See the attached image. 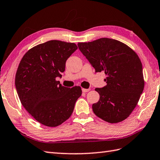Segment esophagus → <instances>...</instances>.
<instances>
[{
  "label": "esophagus",
  "mask_w": 160,
  "mask_h": 160,
  "mask_svg": "<svg viewBox=\"0 0 160 160\" xmlns=\"http://www.w3.org/2000/svg\"><path fill=\"white\" fill-rule=\"evenodd\" d=\"M82 92H87L90 91V88H82Z\"/></svg>",
  "instance_id": "1"
}]
</instances>
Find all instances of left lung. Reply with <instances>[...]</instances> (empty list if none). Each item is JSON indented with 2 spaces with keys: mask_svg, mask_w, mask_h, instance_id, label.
Returning a JSON list of instances; mask_svg holds the SVG:
<instances>
[{
  "mask_svg": "<svg viewBox=\"0 0 160 160\" xmlns=\"http://www.w3.org/2000/svg\"><path fill=\"white\" fill-rule=\"evenodd\" d=\"M79 50L95 69L103 72L107 84L96 88L99 99L92 106L100 118L110 123L127 118L142 93L144 81L138 56L119 41L101 38L78 43Z\"/></svg>",
  "mask_w": 160,
  "mask_h": 160,
  "instance_id": "8db88e82",
  "label": "left lung"
}]
</instances>
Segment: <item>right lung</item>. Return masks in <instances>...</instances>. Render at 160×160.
I'll use <instances>...</instances> for the list:
<instances>
[{"mask_svg":"<svg viewBox=\"0 0 160 160\" xmlns=\"http://www.w3.org/2000/svg\"><path fill=\"white\" fill-rule=\"evenodd\" d=\"M77 49L73 43L48 41L29 50L18 66L15 84L22 104L48 127L68 120L82 95L80 87H65L56 80L61 78L66 61Z\"/></svg>","mask_w":160,"mask_h":160,"instance_id":"1","label":"right lung"}]
</instances>
